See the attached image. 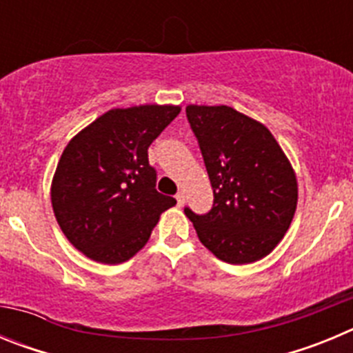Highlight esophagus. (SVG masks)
<instances>
[{"label": "esophagus", "instance_id": "obj_1", "mask_svg": "<svg viewBox=\"0 0 353 353\" xmlns=\"http://www.w3.org/2000/svg\"><path fill=\"white\" fill-rule=\"evenodd\" d=\"M174 198H176V201H179L180 207H182V205L185 203V196H183V192H179V194L174 196Z\"/></svg>", "mask_w": 353, "mask_h": 353}]
</instances>
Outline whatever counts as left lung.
Wrapping results in <instances>:
<instances>
[{
    "mask_svg": "<svg viewBox=\"0 0 353 353\" xmlns=\"http://www.w3.org/2000/svg\"><path fill=\"white\" fill-rule=\"evenodd\" d=\"M214 189L207 214L185 215L219 260L252 263L267 256L297 207V179L270 130L228 105H187Z\"/></svg>",
    "mask_w": 353,
    "mask_h": 353,
    "instance_id": "8db88e82",
    "label": "left lung"
}]
</instances>
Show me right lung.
<instances>
[{
  "mask_svg": "<svg viewBox=\"0 0 353 353\" xmlns=\"http://www.w3.org/2000/svg\"><path fill=\"white\" fill-rule=\"evenodd\" d=\"M176 105L111 109L72 138L51 187L56 221L70 244L101 263H121L148 242L159 215L176 203L155 189L148 146Z\"/></svg>",
  "mask_w": 353,
  "mask_h": 353,
  "instance_id": "obj_1",
  "label": "right lung"
}]
</instances>
